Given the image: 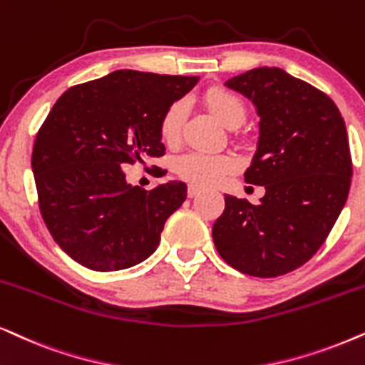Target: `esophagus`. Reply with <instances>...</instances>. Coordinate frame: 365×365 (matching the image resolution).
Here are the masks:
<instances>
[{
	"mask_svg": "<svg viewBox=\"0 0 365 365\" xmlns=\"http://www.w3.org/2000/svg\"><path fill=\"white\" fill-rule=\"evenodd\" d=\"M200 192H201V187L200 186H194V184H191V186L187 187V196L189 197H196Z\"/></svg>",
	"mask_w": 365,
	"mask_h": 365,
	"instance_id": "esophagus-1",
	"label": "esophagus"
}]
</instances>
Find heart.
I'll use <instances>...</instances> for the list:
<instances>
[{
	"instance_id": "heart-1",
	"label": "heart",
	"mask_w": 365,
	"mask_h": 365,
	"mask_svg": "<svg viewBox=\"0 0 365 365\" xmlns=\"http://www.w3.org/2000/svg\"><path fill=\"white\" fill-rule=\"evenodd\" d=\"M205 102L210 110L220 119L226 127L241 125L246 119V107L236 93L225 88H210L205 93ZM184 119H186V103L182 101L173 102L165 108L160 117V137L168 144H174L179 140L182 130ZM236 168V159L228 154H211L201 150H191L179 155L174 163V171L181 179L200 186H207L221 181L226 174Z\"/></svg>"
}]
</instances>
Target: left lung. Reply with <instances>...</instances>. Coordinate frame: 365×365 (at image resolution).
I'll return each mask as SVG.
<instances>
[{
  "mask_svg": "<svg viewBox=\"0 0 365 365\" xmlns=\"http://www.w3.org/2000/svg\"><path fill=\"white\" fill-rule=\"evenodd\" d=\"M259 115L245 181L264 186L258 205L225 196L212 226L217 253L252 277L285 275L324 245L347 201L352 178L345 122L332 98L277 67L230 78Z\"/></svg>",
  "mask_w": 365,
  "mask_h": 365,
  "instance_id": "8db88e82",
  "label": "left lung"
}]
</instances>
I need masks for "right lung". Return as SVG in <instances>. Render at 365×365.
Masks as SVG:
<instances>
[{
  "mask_svg": "<svg viewBox=\"0 0 365 365\" xmlns=\"http://www.w3.org/2000/svg\"><path fill=\"white\" fill-rule=\"evenodd\" d=\"M197 80L117 70L70 87L51 107L31 154L38 205L56 245L85 268H130L159 246L187 186L145 191L125 181V168L164 155L160 117Z\"/></svg>",
  "mask_w": 365,
  "mask_h": 365,
  "instance_id": "obj_1",
  "label": "right lung"
}]
</instances>
